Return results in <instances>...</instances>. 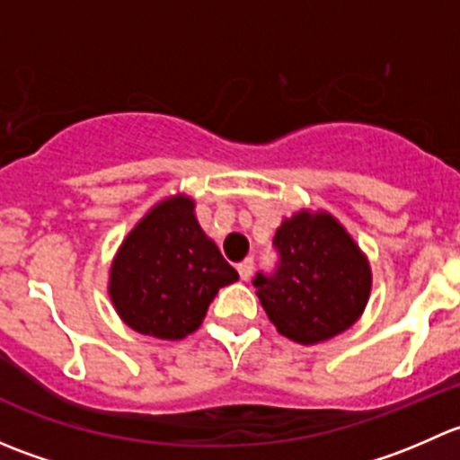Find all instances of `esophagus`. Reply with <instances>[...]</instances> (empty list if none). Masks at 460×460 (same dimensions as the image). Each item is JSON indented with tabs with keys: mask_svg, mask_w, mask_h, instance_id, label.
Here are the masks:
<instances>
[{
	"mask_svg": "<svg viewBox=\"0 0 460 460\" xmlns=\"http://www.w3.org/2000/svg\"><path fill=\"white\" fill-rule=\"evenodd\" d=\"M238 273H240V278H243V280H249V278H252V273H253V260L252 258L243 260V262L238 264Z\"/></svg>",
	"mask_w": 460,
	"mask_h": 460,
	"instance_id": "1",
	"label": "esophagus"
}]
</instances>
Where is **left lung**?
Wrapping results in <instances>:
<instances>
[{
	"label": "left lung",
	"mask_w": 460,
	"mask_h": 460,
	"mask_svg": "<svg viewBox=\"0 0 460 460\" xmlns=\"http://www.w3.org/2000/svg\"><path fill=\"white\" fill-rule=\"evenodd\" d=\"M271 273L253 287L282 336L303 345L338 336L358 320L372 289V273L347 231L327 213H298L273 238Z\"/></svg>",
	"instance_id": "left-lung-1"
}]
</instances>
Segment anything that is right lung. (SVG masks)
<instances>
[{"label":"right lung","mask_w":460,"mask_h":460,"mask_svg":"<svg viewBox=\"0 0 460 460\" xmlns=\"http://www.w3.org/2000/svg\"><path fill=\"white\" fill-rule=\"evenodd\" d=\"M238 271L204 235L193 202L157 204L128 234L111 267V300L124 323L146 336L180 341L202 324Z\"/></svg>","instance_id":"add662e5"}]
</instances>
